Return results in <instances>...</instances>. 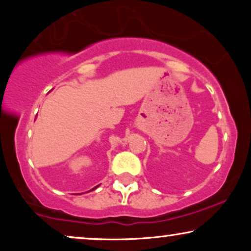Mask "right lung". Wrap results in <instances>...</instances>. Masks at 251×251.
<instances>
[{
  "instance_id": "add662e5",
  "label": "right lung",
  "mask_w": 251,
  "mask_h": 251,
  "mask_svg": "<svg viewBox=\"0 0 251 251\" xmlns=\"http://www.w3.org/2000/svg\"><path fill=\"white\" fill-rule=\"evenodd\" d=\"M95 188H96V187H95ZM95 188H92V190H95Z\"/></svg>"
}]
</instances>
